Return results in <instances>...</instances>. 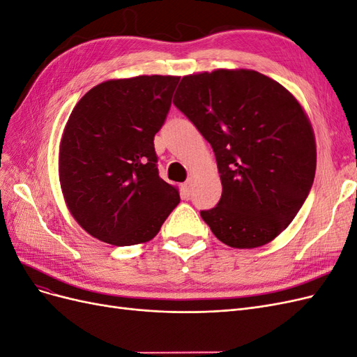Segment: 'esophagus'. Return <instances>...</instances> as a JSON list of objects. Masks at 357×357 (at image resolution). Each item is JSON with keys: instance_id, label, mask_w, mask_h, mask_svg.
<instances>
[{"instance_id": "esophagus-1", "label": "esophagus", "mask_w": 357, "mask_h": 357, "mask_svg": "<svg viewBox=\"0 0 357 357\" xmlns=\"http://www.w3.org/2000/svg\"><path fill=\"white\" fill-rule=\"evenodd\" d=\"M192 183H193V178L189 177V178L186 180L185 185H183V190H185V193H186L188 197L190 195V192H192Z\"/></svg>"}]
</instances>
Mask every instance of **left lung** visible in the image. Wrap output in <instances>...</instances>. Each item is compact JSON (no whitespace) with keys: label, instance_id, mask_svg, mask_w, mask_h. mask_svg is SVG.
<instances>
[{"label":"left lung","instance_id":"left-lung-1","mask_svg":"<svg viewBox=\"0 0 357 357\" xmlns=\"http://www.w3.org/2000/svg\"><path fill=\"white\" fill-rule=\"evenodd\" d=\"M174 105L211 144L222 197L201 218L229 247L273 241L295 219L316 174V142L301 104L253 70L185 75Z\"/></svg>","mask_w":357,"mask_h":357}]
</instances>
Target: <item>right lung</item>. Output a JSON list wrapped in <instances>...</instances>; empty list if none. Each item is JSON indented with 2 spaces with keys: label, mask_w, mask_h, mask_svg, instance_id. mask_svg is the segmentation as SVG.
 <instances>
[{
  "label": "right lung",
  "mask_w": 357,
  "mask_h": 357,
  "mask_svg": "<svg viewBox=\"0 0 357 357\" xmlns=\"http://www.w3.org/2000/svg\"><path fill=\"white\" fill-rule=\"evenodd\" d=\"M180 77L138 75L96 84L75 104L59 149V180L73 218L100 241L152 240L180 202L159 177L153 138Z\"/></svg>",
  "instance_id": "right-lung-1"
}]
</instances>
